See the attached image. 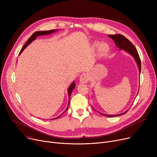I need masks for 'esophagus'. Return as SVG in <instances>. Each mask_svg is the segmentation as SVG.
I'll list each match as a JSON object with an SVG mask.
<instances>
[{
    "label": "esophagus",
    "instance_id": "esophagus-1",
    "mask_svg": "<svg viewBox=\"0 0 157 157\" xmlns=\"http://www.w3.org/2000/svg\"><path fill=\"white\" fill-rule=\"evenodd\" d=\"M89 78H90V77H89L88 74H86V73L82 74L79 78L80 83H86V82L89 80Z\"/></svg>",
    "mask_w": 157,
    "mask_h": 157
}]
</instances>
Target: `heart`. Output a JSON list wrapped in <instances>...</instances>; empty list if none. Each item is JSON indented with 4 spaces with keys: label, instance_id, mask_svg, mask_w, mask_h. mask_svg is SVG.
<instances>
[{
    "label": "heart",
    "instance_id": "heart-1",
    "mask_svg": "<svg viewBox=\"0 0 157 157\" xmlns=\"http://www.w3.org/2000/svg\"><path fill=\"white\" fill-rule=\"evenodd\" d=\"M98 43H97L96 44V46H98ZM109 47L108 46V44H105V43H104L102 44L101 46H100V49H99V54L101 56H105L107 54H108V53L109 52Z\"/></svg>",
    "mask_w": 157,
    "mask_h": 157
}]
</instances>
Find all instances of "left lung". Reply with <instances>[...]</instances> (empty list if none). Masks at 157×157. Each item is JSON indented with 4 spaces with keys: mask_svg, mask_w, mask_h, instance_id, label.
Listing matches in <instances>:
<instances>
[{
    "mask_svg": "<svg viewBox=\"0 0 157 157\" xmlns=\"http://www.w3.org/2000/svg\"><path fill=\"white\" fill-rule=\"evenodd\" d=\"M109 37L113 39V40L115 42V44L116 45L120 48V49H124L127 52L130 53L131 55H132L134 58L135 59L138 67L139 70V73L141 71V60H140V58L138 54V52L137 51V49L135 48V46L133 45V44L130 41L127 39L125 36H123V35L121 34H114V35H109L108 36ZM127 111L121 113L120 114H117V115H107V114H104L102 113H101L102 115H104L105 117H117L119 116V115H121L126 113Z\"/></svg>",
    "mask_w": 157,
    "mask_h": 157,
    "instance_id": "left-lung-1",
    "label": "left lung"
}]
</instances>
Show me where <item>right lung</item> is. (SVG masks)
<instances>
[{
    "instance_id": "add662e5",
    "label": "right lung",
    "mask_w": 157,
    "mask_h": 157,
    "mask_svg": "<svg viewBox=\"0 0 157 157\" xmlns=\"http://www.w3.org/2000/svg\"><path fill=\"white\" fill-rule=\"evenodd\" d=\"M55 30H46V31H37V32H34V34H33L30 37V38H29V40L27 41V43H25V45L23 46V48L21 49L20 52L19 53V55L23 51V49H24L30 43H32L33 40H35V39H36L37 36L49 34H51V33L54 32ZM75 86H76V84H75V83H74V82H73V83L70 85V86H69V90H68V94H69V99H70V97H71V93H72V90L74 89V88H75ZM69 102H70V101L69 100L68 105H69ZM67 109H68V107H67V108H66V109H65V111H67ZM63 113H64V112H63ZM63 113H62V114H63ZM62 114L60 115L59 117H58L57 118H53V119H54V120H55V119H58V118L60 117V116H62Z\"/></svg>"
}]
</instances>
